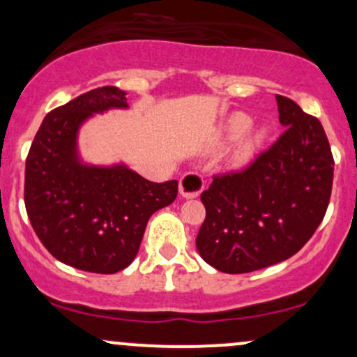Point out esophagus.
Returning <instances> with one entry per match:
<instances>
[{"instance_id": "1", "label": "esophagus", "mask_w": 357, "mask_h": 357, "mask_svg": "<svg viewBox=\"0 0 357 357\" xmlns=\"http://www.w3.org/2000/svg\"><path fill=\"white\" fill-rule=\"evenodd\" d=\"M204 187H206L204 178H202L199 174L189 172V174H185L182 178H180L178 189H180V194H182L183 197L192 199V197H197V195L204 190Z\"/></svg>"}]
</instances>
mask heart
<instances>
[{"mask_svg": "<svg viewBox=\"0 0 357 357\" xmlns=\"http://www.w3.org/2000/svg\"><path fill=\"white\" fill-rule=\"evenodd\" d=\"M252 126V117L245 112H235L231 114L225 121L223 126V134L226 139H236L243 132V137L236 148L231 153V165L233 167H243L248 162H252V158L260 151V148L266 144L267 137L271 134L269 126L262 124L259 128H254L248 131V128Z\"/></svg>", "mask_w": 357, "mask_h": 357, "instance_id": "heart-1", "label": "heart"}]
</instances>
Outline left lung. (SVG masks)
Listing matches in <instances>:
<instances>
[{"instance_id":"obj_1","label":"left lung","mask_w":357,"mask_h":357,"mask_svg":"<svg viewBox=\"0 0 357 357\" xmlns=\"http://www.w3.org/2000/svg\"><path fill=\"white\" fill-rule=\"evenodd\" d=\"M284 132L255 162L218 175L201 194L206 220L195 238L214 269L243 274L300 252L328 208L333 156L317 117L275 95Z\"/></svg>"}]
</instances>
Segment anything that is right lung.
I'll list each match as a JSON object with an SVG mask.
<instances>
[{"label":"right lung","instance_id":"1","mask_svg":"<svg viewBox=\"0 0 357 357\" xmlns=\"http://www.w3.org/2000/svg\"><path fill=\"white\" fill-rule=\"evenodd\" d=\"M126 91L102 86L42 121L25 163V208L33 231L59 262L116 274L132 262L153 213L172 204L178 182L156 183L124 163H83L79 128L93 114L128 109Z\"/></svg>","mask_w":357,"mask_h":357}]
</instances>
